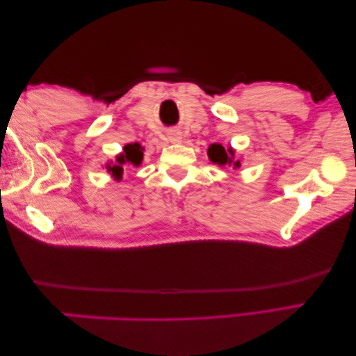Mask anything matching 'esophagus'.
<instances>
[{
    "instance_id": "obj_1",
    "label": "esophagus",
    "mask_w": 356,
    "mask_h": 356,
    "mask_svg": "<svg viewBox=\"0 0 356 356\" xmlns=\"http://www.w3.org/2000/svg\"><path fill=\"white\" fill-rule=\"evenodd\" d=\"M181 138H183L181 132H178V131L168 132V140H170L172 143H179V142H181Z\"/></svg>"
}]
</instances>
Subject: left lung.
<instances>
[{"instance_id": "obj_1", "label": "left lung", "mask_w": 356, "mask_h": 356, "mask_svg": "<svg viewBox=\"0 0 356 356\" xmlns=\"http://www.w3.org/2000/svg\"><path fill=\"white\" fill-rule=\"evenodd\" d=\"M208 159L219 167H232L233 170L241 167L240 154H236V151L232 147L224 148L220 143H211L208 147Z\"/></svg>"}]
</instances>
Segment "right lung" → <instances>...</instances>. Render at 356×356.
I'll list each match as a JSON object with an SVG mask.
<instances>
[{"label": "right lung", "mask_w": 356, "mask_h": 356, "mask_svg": "<svg viewBox=\"0 0 356 356\" xmlns=\"http://www.w3.org/2000/svg\"><path fill=\"white\" fill-rule=\"evenodd\" d=\"M145 148L140 143H127L124 145L123 151L116 154L115 161H108L106 164V170L110 173V177L116 181H121L126 167H138L143 161Z\"/></svg>", "instance_id": "1"}]
</instances>
